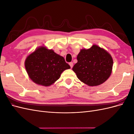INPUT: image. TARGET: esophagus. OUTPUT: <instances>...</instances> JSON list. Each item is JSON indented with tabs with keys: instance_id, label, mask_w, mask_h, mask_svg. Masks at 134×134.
I'll return each mask as SVG.
<instances>
[{
	"instance_id": "esophagus-1",
	"label": "esophagus",
	"mask_w": 134,
	"mask_h": 134,
	"mask_svg": "<svg viewBox=\"0 0 134 134\" xmlns=\"http://www.w3.org/2000/svg\"><path fill=\"white\" fill-rule=\"evenodd\" d=\"M69 65H70V66L71 68H72V66H73V63H72V62L69 63Z\"/></svg>"
}]
</instances>
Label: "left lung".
Instances as JSON below:
<instances>
[{
  "mask_svg": "<svg viewBox=\"0 0 134 134\" xmlns=\"http://www.w3.org/2000/svg\"><path fill=\"white\" fill-rule=\"evenodd\" d=\"M77 60L72 70L80 81L90 86L102 84L111 74L113 66L111 56L95 44L89 49L81 50L77 56Z\"/></svg>",
  "mask_w": 134,
  "mask_h": 134,
  "instance_id": "left-lung-1",
  "label": "left lung"
}]
</instances>
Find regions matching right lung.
<instances>
[{
    "label": "right lung",
    "instance_id": "add662e5",
    "mask_svg": "<svg viewBox=\"0 0 134 134\" xmlns=\"http://www.w3.org/2000/svg\"><path fill=\"white\" fill-rule=\"evenodd\" d=\"M25 68L33 82L47 87L58 80L63 71L70 66L63 56L42 46L27 56Z\"/></svg>",
    "mask_w": 134,
    "mask_h": 134
}]
</instances>
